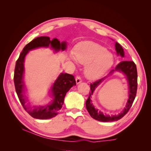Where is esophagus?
Instances as JSON below:
<instances>
[{"instance_id": "obj_1", "label": "esophagus", "mask_w": 151, "mask_h": 151, "mask_svg": "<svg viewBox=\"0 0 151 151\" xmlns=\"http://www.w3.org/2000/svg\"><path fill=\"white\" fill-rule=\"evenodd\" d=\"M76 83L77 84H79L82 82V79H81V77L80 76H77L76 78Z\"/></svg>"}]
</instances>
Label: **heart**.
Here are the masks:
<instances>
[{
    "instance_id": "obj_1",
    "label": "heart",
    "mask_w": 151,
    "mask_h": 151,
    "mask_svg": "<svg viewBox=\"0 0 151 151\" xmlns=\"http://www.w3.org/2000/svg\"><path fill=\"white\" fill-rule=\"evenodd\" d=\"M74 55L76 60L86 67V74L91 79L102 76L113 63L112 54L95 43H87L77 47Z\"/></svg>"
}]
</instances>
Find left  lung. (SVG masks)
Listing matches in <instances>:
<instances>
[{
	"instance_id": "1",
	"label": "left lung",
	"mask_w": 151,
	"mask_h": 151,
	"mask_svg": "<svg viewBox=\"0 0 151 151\" xmlns=\"http://www.w3.org/2000/svg\"><path fill=\"white\" fill-rule=\"evenodd\" d=\"M115 49L118 55L122 57H124V52L123 49L121 47V45L116 42L115 43ZM118 71L122 72L123 74L126 76L127 79L129 83V98L128 99V101L127 105L124 109L117 115L109 116L104 114L100 111H98L97 109H95L94 106L93 105L92 101L91 99V96L93 95V93L97 86L103 81V80L106 77L100 79L94 83H91L90 84L91 93L89 92V96L86 101V106L87 110L89 112V115L94 119L103 122H109L117 121L121 119L122 117L124 116L127 112L129 111L132 104L135 98V96L137 94V67L135 63L133 61H126L122 60L116 66L115 69H113L109 72V74H112L114 72Z\"/></svg>"
}]
</instances>
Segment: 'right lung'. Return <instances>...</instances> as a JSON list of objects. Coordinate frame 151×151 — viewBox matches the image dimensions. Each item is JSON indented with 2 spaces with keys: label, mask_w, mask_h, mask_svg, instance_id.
I'll return each mask as SVG.
<instances>
[{
  "label": "right lung",
  "mask_w": 151,
  "mask_h": 151,
  "mask_svg": "<svg viewBox=\"0 0 151 151\" xmlns=\"http://www.w3.org/2000/svg\"><path fill=\"white\" fill-rule=\"evenodd\" d=\"M50 45V47L54 49L55 52H58L60 50L63 51L67 47L66 42H63L60 43L57 38L50 40L48 36H40L36 38L27 44L20 53L16 63L14 74L16 91L22 106L32 117L40 120L50 119L55 116L63 106L66 93L73 86L76 85L74 76L67 73H61L52 86V94L53 99L51 103L43 106H35L33 107L29 106L25 104L26 99L23 95L24 93V84L23 82L24 58L29 50L39 47H48Z\"/></svg>",
  "instance_id": "right-lung-1"
}]
</instances>
